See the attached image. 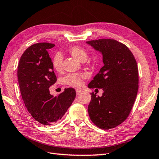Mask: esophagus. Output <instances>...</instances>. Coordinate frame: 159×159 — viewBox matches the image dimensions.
I'll return each mask as SVG.
<instances>
[{"label":"esophagus","instance_id":"obj_1","mask_svg":"<svg viewBox=\"0 0 159 159\" xmlns=\"http://www.w3.org/2000/svg\"><path fill=\"white\" fill-rule=\"evenodd\" d=\"M81 93H82V90H80V89H76V93H77V94H79Z\"/></svg>","mask_w":159,"mask_h":159}]
</instances>
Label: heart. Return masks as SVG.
Here are the masks:
<instances>
[{
	"instance_id": "1",
	"label": "heart",
	"mask_w": 159,
	"mask_h": 159,
	"mask_svg": "<svg viewBox=\"0 0 159 159\" xmlns=\"http://www.w3.org/2000/svg\"><path fill=\"white\" fill-rule=\"evenodd\" d=\"M69 54L71 55L73 58L77 59L80 62H84L86 61L88 56L87 52L84 48L74 46L70 48L69 50ZM62 58L60 54H56L53 58L52 65L54 70L57 72H60L62 70ZM84 77L83 75H73L70 74L66 76L64 78V82L69 86L73 87H80L82 85V79Z\"/></svg>"
}]
</instances>
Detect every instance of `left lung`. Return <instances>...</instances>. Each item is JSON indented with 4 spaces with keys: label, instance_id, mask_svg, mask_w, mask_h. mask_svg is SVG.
<instances>
[{
    "label": "left lung",
    "instance_id": "left-lung-1",
    "mask_svg": "<svg viewBox=\"0 0 159 159\" xmlns=\"http://www.w3.org/2000/svg\"><path fill=\"white\" fill-rule=\"evenodd\" d=\"M103 55V66L89 83V89H102L101 97L91 93L88 107L90 118L102 129L120 125L131 111L138 91L139 73L132 52L114 39L86 42Z\"/></svg>",
    "mask_w": 159,
    "mask_h": 159
}]
</instances>
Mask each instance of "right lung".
Instances as JSON below:
<instances>
[{
    "mask_svg": "<svg viewBox=\"0 0 159 159\" xmlns=\"http://www.w3.org/2000/svg\"><path fill=\"white\" fill-rule=\"evenodd\" d=\"M54 45L50 43L31 45L21 56L17 67L24 103L33 118L43 125H52L60 120L76 96L72 88L65 89L57 97L50 93L49 88L57 79L48 50Z\"/></svg>",
    "mask_w": 159,
    "mask_h": 159,
    "instance_id": "1",
    "label": "right lung"
}]
</instances>
